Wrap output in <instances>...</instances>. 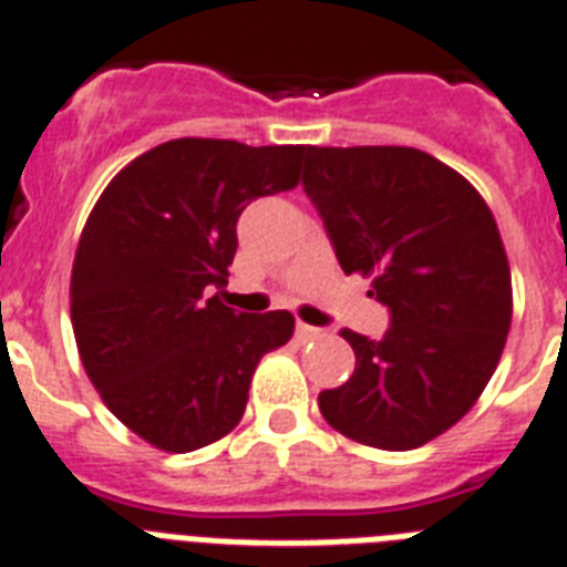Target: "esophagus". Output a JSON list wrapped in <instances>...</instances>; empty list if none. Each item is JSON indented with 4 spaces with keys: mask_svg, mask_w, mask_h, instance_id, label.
Masks as SVG:
<instances>
[{
    "mask_svg": "<svg viewBox=\"0 0 567 567\" xmlns=\"http://www.w3.org/2000/svg\"><path fill=\"white\" fill-rule=\"evenodd\" d=\"M295 336H298V341H312L321 336V330L312 324H303V321H298V327H295Z\"/></svg>",
    "mask_w": 567,
    "mask_h": 567,
    "instance_id": "esophagus-1",
    "label": "esophagus"
}]
</instances>
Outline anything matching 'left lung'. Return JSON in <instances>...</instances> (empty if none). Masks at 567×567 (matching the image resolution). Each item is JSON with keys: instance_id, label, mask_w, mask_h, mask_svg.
Masks as SVG:
<instances>
[{"instance_id": "1", "label": "left lung", "mask_w": 567, "mask_h": 567, "mask_svg": "<svg viewBox=\"0 0 567 567\" xmlns=\"http://www.w3.org/2000/svg\"><path fill=\"white\" fill-rule=\"evenodd\" d=\"M303 190L344 275L371 278L391 310L379 341L341 330L357 371L318 394L350 441L405 452L434 441L484 394L513 321L502 234L461 173L414 147H307Z\"/></svg>"}]
</instances>
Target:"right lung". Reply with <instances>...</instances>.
Listing matches in <instances>:
<instances>
[{"label":"right lung","mask_w":567,"mask_h":567,"mask_svg":"<svg viewBox=\"0 0 567 567\" xmlns=\"http://www.w3.org/2000/svg\"><path fill=\"white\" fill-rule=\"evenodd\" d=\"M303 144L173 138L133 158L89 214L72 266V327L106 409L150 446L194 452L240 423L257 362L295 333L287 310L219 301L237 217L292 190Z\"/></svg>","instance_id":"right-lung-1"}]
</instances>
